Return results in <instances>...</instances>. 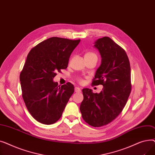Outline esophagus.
<instances>
[{
    "label": "esophagus",
    "instance_id": "esophagus-1",
    "mask_svg": "<svg viewBox=\"0 0 155 155\" xmlns=\"http://www.w3.org/2000/svg\"><path fill=\"white\" fill-rule=\"evenodd\" d=\"M75 92H77V93H80V92H81V89L78 87H75Z\"/></svg>",
    "mask_w": 155,
    "mask_h": 155
}]
</instances>
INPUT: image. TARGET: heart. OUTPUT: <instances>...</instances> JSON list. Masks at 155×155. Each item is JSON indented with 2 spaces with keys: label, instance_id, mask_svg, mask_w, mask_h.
Segmentation results:
<instances>
[{
  "label": "heart",
  "instance_id": "obj_1",
  "mask_svg": "<svg viewBox=\"0 0 155 155\" xmlns=\"http://www.w3.org/2000/svg\"><path fill=\"white\" fill-rule=\"evenodd\" d=\"M84 57H85V58H91V57H97V55L94 53L88 52V53H85ZM79 81H80V82H82V80L81 79H79Z\"/></svg>",
  "mask_w": 155,
  "mask_h": 155
}]
</instances>
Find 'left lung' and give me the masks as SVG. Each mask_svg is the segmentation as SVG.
Segmentation results:
<instances>
[{
	"label": "left lung",
	"mask_w": 155,
	"mask_h": 155,
	"mask_svg": "<svg viewBox=\"0 0 155 155\" xmlns=\"http://www.w3.org/2000/svg\"><path fill=\"white\" fill-rule=\"evenodd\" d=\"M94 46L102 59L92 85L103 88L99 94L84 88L80 110L87 123L101 127L116 119L126 105L131 91V67L125 51L110 38L98 39Z\"/></svg>",
	"instance_id": "1"
}]
</instances>
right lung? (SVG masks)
<instances>
[{
  "label": "right lung",
  "mask_w": 155,
  "mask_h": 155,
  "mask_svg": "<svg viewBox=\"0 0 155 155\" xmlns=\"http://www.w3.org/2000/svg\"><path fill=\"white\" fill-rule=\"evenodd\" d=\"M80 41L52 37L28 54L20 74L22 98L31 115L41 123H55L74 92L73 85L68 82L60 87L53 78L56 71L67 68L70 56Z\"/></svg>",
  "instance_id": "1"
}]
</instances>
